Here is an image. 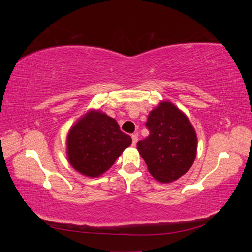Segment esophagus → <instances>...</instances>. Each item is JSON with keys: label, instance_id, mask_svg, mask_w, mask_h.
<instances>
[{"label": "esophagus", "instance_id": "34e87169", "mask_svg": "<svg viewBox=\"0 0 252 252\" xmlns=\"http://www.w3.org/2000/svg\"><path fill=\"white\" fill-rule=\"evenodd\" d=\"M131 139H132V146H135L136 142H138V134L134 133L131 135Z\"/></svg>", "mask_w": 252, "mask_h": 252}]
</instances>
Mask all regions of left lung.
<instances>
[{"label": "left lung", "mask_w": 252, "mask_h": 252, "mask_svg": "<svg viewBox=\"0 0 252 252\" xmlns=\"http://www.w3.org/2000/svg\"><path fill=\"white\" fill-rule=\"evenodd\" d=\"M145 126L149 135L136 146L149 172L162 183L178 180L190 169L196 156L192 125L173 104L162 102L149 113Z\"/></svg>", "instance_id": "obj_1"}]
</instances>
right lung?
Returning <instances> with one entry per match:
<instances>
[{"mask_svg":"<svg viewBox=\"0 0 252 252\" xmlns=\"http://www.w3.org/2000/svg\"><path fill=\"white\" fill-rule=\"evenodd\" d=\"M117 121L100 111H90L71 127L67 138L68 159L87 177H98L131 144Z\"/></svg>","mask_w":252,"mask_h":252,"instance_id":"1","label":"right lung"}]
</instances>
